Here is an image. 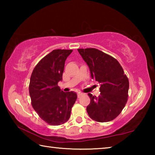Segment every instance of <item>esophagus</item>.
Listing matches in <instances>:
<instances>
[{
	"mask_svg": "<svg viewBox=\"0 0 155 155\" xmlns=\"http://www.w3.org/2000/svg\"><path fill=\"white\" fill-rule=\"evenodd\" d=\"M83 94L81 93V92H78V93H77L78 98H80V97H81V96H83Z\"/></svg>",
	"mask_w": 155,
	"mask_h": 155,
	"instance_id": "obj_1",
	"label": "esophagus"
}]
</instances>
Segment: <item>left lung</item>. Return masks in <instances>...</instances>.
Returning <instances> with one entry per match:
<instances>
[{
	"instance_id": "obj_1",
	"label": "left lung",
	"mask_w": 155,
	"mask_h": 155,
	"mask_svg": "<svg viewBox=\"0 0 155 155\" xmlns=\"http://www.w3.org/2000/svg\"><path fill=\"white\" fill-rule=\"evenodd\" d=\"M77 50L87 63L91 78L101 83L98 97L88 94L89 116L99 122L111 121L127 103L129 82L127 75L116 59L101 51L93 48Z\"/></svg>"
}]
</instances>
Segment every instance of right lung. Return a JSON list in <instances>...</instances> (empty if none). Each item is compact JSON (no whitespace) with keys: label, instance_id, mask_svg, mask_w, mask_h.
I'll return each instance as SVG.
<instances>
[{"label":"right lung","instance_id":"1","mask_svg":"<svg viewBox=\"0 0 155 155\" xmlns=\"http://www.w3.org/2000/svg\"><path fill=\"white\" fill-rule=\"evenodd\" d=\"M72 50H54L41 59L33 70L29 83L31 104L41 119L50 125L64 124L69 120L77 95L64 92L62 81L65 61Z\"/></svg>","mask_w":155,"mask_h":155}]
</instances>
